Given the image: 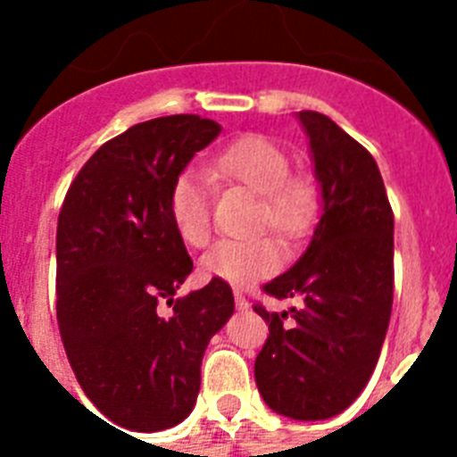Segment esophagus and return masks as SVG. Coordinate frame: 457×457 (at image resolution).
<instances>
[{
  "mask_svg": "<svg viewBox=\"0 0 457 457\" xmlns=\"http://www.w3.org/2000/svg\"><path fill=\"white\" fill-rule=\"evenodd\" d=\"M235 303L239 311H246V308H249V299H246L242 292H235Z\"/></svg>",
  "mask_w": 457,
  "mask_h": 457,
  "instance_id": "34e87169",
  "label": "esophagus"
}]
</instances>
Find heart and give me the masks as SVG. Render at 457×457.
Listing matches in <instances>:
<instances>
[{"label": "heart", "instance_id": "b5f03b06", "mask_svg": "<svg viewBox=\"0 0 457 457\" xmlns=\"http://www.w3.org/2000/svg\"><path fill=\"white\" fill-rule=\"evenodd\" d=\"M292 170V161L278 142L263 135H242L208 161L213 178L261 194L253 228H270L282 239L299 237L315 211V187ZM213 187L199 170L179 172L168 192V215L178 237L189 246H204L213 229ZM282 263L278 244L268 237L222 239L204 253L201 272L228 285L246 287L268 278Z\"/></svg>", "mask_w": 457, "mask_h": 457}]
</instances>
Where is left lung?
Returning a JSON list of instances; mask_svg holds the SVG:
<instances>
[{
  "mask_svg": "<svg viewBox=\"0 0 457 457\" xmlns=\"http://www.w3.org/2000/svg\"><path fill=\"white\" fill-rule=\"evenodd\" d=\"M322 187V218L294 268L263 285L292 311H253L268 322L256 386L272 411L327 420L372 377L394 303V211L372 154L318 111H299Z\"/></svg>",
  "mask_w": 457,
  "mask_h": 457,
  "instance_id": "1",
  "label": "left lung"
}]
</instances>
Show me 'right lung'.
Wrapping results in <instances>:
<instances>
[{"mask_svg":"<svg viewBox=\"0 0 457 457\" xmlns=\"http://www.w3.org/2000/svg\"><path fill=\"white\" fill-rule=\"evenodd\" d=\"M218 135L220 125L194 113L132 125L92 154L61 206V341L85 396L125 429L161 432L192 412L204 351L235 311L222 279L175 296L194 265L168 192Z\"/></svg>","mask_w":457,"mask_h":457,"instance_id":"add662e5","label":"right lung"}]
</instances>
